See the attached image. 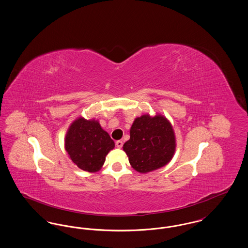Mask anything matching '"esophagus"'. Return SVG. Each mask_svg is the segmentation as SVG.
<instances>
[{"label": "esophagus", "instance_id": "obj_1", "mask_svg": "<svg viewBox=\"0 0 248 248\" xmlns=\"http://www.w3.org/2000/svg\"><path fill=\"white\" fill-rule=\"evenodd\" d=\"M115 144H116L117 148L121 149L123 147V145H124V142L122 141V140H117V141L115 142Z\"/></svg>", "mask_w": 248, "mask_h": 248}]
</instances>
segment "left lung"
I'll list each match as a JSON object with an SVG mask.
<instances>
[{
    "label": "left lung",
    "instance_id": "8db88e82",
    "mask_svg": "<svg viewBox=\"0 0 248 248\" xmlns=\"http://www.w3.org/2000/svg\"><path fill=\"white\" fill-rule=\"evenodd\" d=\"M130 165L140 173H148L167 165L176 151V138L165 116L144 114L135 119L130 140L123 147Z\"/></svg>",
    "mask_w": 248,
    "mask_h": 248
}]
</instances>
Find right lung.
<instances>
[{
  "label": "right lung",
  "instance_id": "1",
  "mask_svg": "<svg viewBox=\"0 0 248 248\" xmlns=\"http://www.w3.org/2000/svg\"><path fill=\"white\" fill-rule=\"evenodd\" d=\"M114 146L109 135L94 119H76L65 138V149L71 161L83 171L91 173L102 167L107 154Z\"/></svg>",
  "mask_w": 248,
  "mask_h": 248
}]
</instances>
